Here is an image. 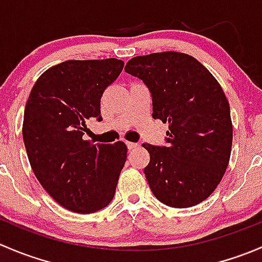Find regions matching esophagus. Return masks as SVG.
Wrapping results in <instances>:
<instances>
[{"mask_svg":"<svg viewBox=\"0 0 262 262\" xmlns=\"http://www.w3.org/2000/svg\"><path fill=\"white\" fill-rule=\"evenodd\" d=\"M126 147H128L129 150H132V149H134V148L138 147V144L133 143V142H126Z\"/></svg>","mask_w":262,"mask_h":262,"instance_id":"obj_1","label":"esophagus"}]
</instances>
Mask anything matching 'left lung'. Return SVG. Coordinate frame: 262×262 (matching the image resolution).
I'll use <instances>...</instances> for the list:
<instances>
[{"label": "left lung", "instance_id": "left-lung-1", "mask_svg": "<svg viewBox=\"0 0 262 262\" xmlns=\"http://www.w3.org/2000/svg\"><path fill=\"white\" fill-rule=\"evenodd\" d=\"M125 72L143 81L155 119L168 123L165 146L143 143L153 195L172 208L207 199L223 178L231 156V112L221 84L191 55L178 52L134 57Z\"/></svg>", "mask_w": 262, "mask_h": 262}]
</instances>
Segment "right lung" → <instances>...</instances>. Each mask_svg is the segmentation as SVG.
I'll list each match as a JSON object with an SVG mask.
<instances>
[{
  "label": "right lung",
  "instance_id": "right-lung-1",
  "mask_svg": "<svg viewBox=\"0 0 262 262\" xmlns=\"http://www.w3.org/2000/svg\"><path fill=\"white\" fill-rule=\"evenodd\" d=\"M115 58L66 60L35 82L24 112L29 162L47 192L75 213H95L115 195L126 146L84 141L86 124L101 121L105 89L123 71Z\"/></svg>",
  "mask_w": 262,
  "mask_h": 262
}]
</instances>
